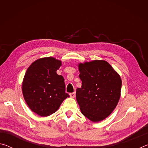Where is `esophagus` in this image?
Listing matches in <instances>:
<instances>
[{
	"mask_svg": "<svg viewBox=\"0 0 148 148\" xmlns=\"http://www.w3.org/2000/svg\"><path fill=\"white\" fill-rule=\"evenodd\" d=\"M70 96H71L72 98H74L75 96H76V92H71V93H70Z\"/></svg>",
	"mask_w": 148,
	"mask_h": 148,
	"instance_id": "1",
	"label": "esophagus"
}]
</instances>
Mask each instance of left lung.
I'll return each mask as SVG.
<instances>
[{"label":"left lung","mask_w":148,"mask_h":148,"mask_svg":"<svg viewBox=\"0 0 148 148\" xmlns=\"http://www.w3.org/2000/svg\"><path fill=\"white\" fill-rule=\"evenodd\" d=\"M82 87L76 89V100L82 114L97 122L116 108L120 98L121 79L108 62L102 60L78 65Z\"/></svg>","instance_id":"8db88e82"}]
</instances>
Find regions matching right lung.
Segmentation results:
<instances>
[{
	"label": "right lung",
	"instance_id": "obj_1",
	"mask_svg": "<svg viewBox=\"0 0 148 148\" xmlns=\"http://www.w3.org/2000/svg\"><path fill=\"white\" fill-rule=\"evenodd\" d=\"M61 65V61L45 57L32 62L25 74L22 84L25 101L39 116L53 114L70 97L65 92L64 77L56 72Z\"/></svg>",
	"mask_w": 148,
	"mask_h": 148
}]
</instances>
